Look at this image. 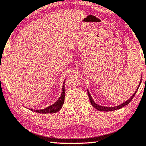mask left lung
<instances>
[{"label": "left lung", "mask_w": 146, "mask_h": 146, "mask_svg": "<svg viewBox=\"0 0 146 146\" xmlns=\"http://www.w3.org/2000/svg\"><path fill=\"white\" fill-rule=\"evenodd\" d=\"M141 80H140V82H139V84L138 85V87H137V88L136 89V91H135V93H133V96H132L131 98L129 99V100L126 101V102H125L124 103H123V104H120V105H119V106H114V107H104V106H99L98 104H96L94 101H93V100L92 99V97H91V96L90 95V93H89V91L88 90H87V93H88L89 98V100H90L91 104V105H92V106L93 107V108H95L96 109H97V110H98L99 111H111L119 110V109L122 108H123V107L127 106V104H129V102L132 100V99L133 98V97L135 96V93H137V90H138V88H139V85H140V84H141Z\"/></svg>", "instance_id": "1"}]
</instances>
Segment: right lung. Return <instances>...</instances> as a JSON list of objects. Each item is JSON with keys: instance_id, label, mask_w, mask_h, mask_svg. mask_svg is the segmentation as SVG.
I'll use <instances>...</instances> for the list:
<instances>
[{"instance_id": "right-lung-1", "label": "right lung", "mask_w": 146, "mask_h": 146, "mask_svg": "<svg viewBox=\"0 0 146 146\" xmlns=\"http://www.w3.org/2000/svg\"><path fill=\"white\" fill-rule=\"evenodd\" d=\"M65 80L64 81L63 84H65ZM65 85H63V88H62V93L61 96L59 97V98L58 99L57 102L55 104L50 105V106H48L47 108L42 109V110H32L30 109L33 111L36 112V113H57L62 108V106L64 104V101H65Z\"/></svg>"}]
</instances>
